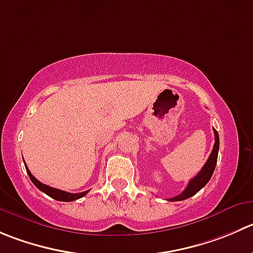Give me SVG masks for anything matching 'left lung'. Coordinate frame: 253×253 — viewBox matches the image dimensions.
<instances>
[{
	"label": "left lung",
	"instance_id": "8db88e82",
	"mask_svg": "<svg viewBox=\"0 0 253 253\" xmlns=\"http://www.w3.org/2000/svg\"><path fill=\"white\" fill-rule=\"evenodd\" d=\"M214 134H215V143H214V148H212L211 153H210L209 158H208L207 163L204 164V167L202 168V170L192 179V180L189 181V184L186 185V188L184 189L183 193H180L176 197L170 198L168 199L169 202H180V200H185L188 198H192L193 195L197 194L199 192L200 189L203 186H205L208 184V181L210 180L211 178L212 173L215 170V167H216V162H217V153H219V133H217L216 129L214 128Z\"/></svg>",
	"mask_w": 253,
	"mask_h": 253
}]
</instances>
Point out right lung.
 <instances>
[{
  "label": "right lung",
  "mask_w": 253,
  "mask_h": 253,
  "mask_svg": "<svg viewBox=\"0 0 253 253\" xmlns=\"http://www.w3.org/2000/svg\"><path fill=\"white\" fill-rule=\"evenodd\" d=\"M24 166H26V164H24ZM26 169H27V173H28L29 178H31L32 183H33L34 185H36L37 188H38L39 190H41V192L45 193L46 195H49V197L53 198V199L58 200V202H74V200L80 199V198L85 197V195H86L87 193H89V190H86V192L75 193V194H73V193L64 192V190H60V189L51 188V186L45 185V184L41 183V181H39L38 179L34 178V176L32 175L31 171H29V169L27 168V166H26Z\"/></svg>",
  "instance_id": "obj_1"
}]
</instances>
